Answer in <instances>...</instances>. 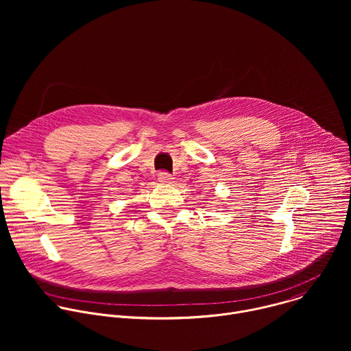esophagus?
Returning a JSON list of instances; mask_svg holds the SVG:
<instances>
[{
  "instance_id": "esophagus-1",
  "label": "esophagus",
  "mask_w": 351,
  "mask_h": 351,
  "mask_svg": "<svg viewBox=\"0 0 351 351\" xmlns=\"http://www.w3.org/2000/svg\"><path fill=\"white\" fill-rule=\"evenodd\" d=\"M158 182H160V183H164V184H168V183H172V182H173V178H172V175H169L168 172H160V173H158Z\"/></svg>"
}]
</instances>
